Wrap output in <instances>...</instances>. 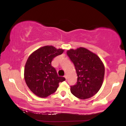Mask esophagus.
Here are the masks:
<instances>
[{
  "label": "esophagus",
  "instance_id": "esophagus-1",
  "mask_svg": "<svg viewBox=\"0 0 126 126\" xmlns=\"http://www.w3.org/2000/svg\"><path fill=\"white\" fill-rule=\"evenodd\" d=\"M64 77L65 78H66V79H67V75H65Z\"/></svg>",
  "mask_w": 126,
  "mask_h": 126
}]
</instances>
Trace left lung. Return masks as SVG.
Wrapping results in <instances>:
<instances>
[{"label": "left lung", "mask_w": 126, "mask_h": 126, "mask_svg": "<svg viewBox=\"0 0 126 126\" xmlns=\"http://www.w3.org/2000/svg\"><path fill=\"white\" fill-rule=\"evenodd\" d=\"M67 54L73 62L77 73V82L70 91L79 99H85L96 94L103 82L105 68L99 57L86 48L70 49Z\"/></svg>", "instance_id": "obj_1"}]
</instances>
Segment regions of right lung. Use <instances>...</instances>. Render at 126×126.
Listing matches in <instances>:
<instances>
[{
	"label": "right lung",
	"mask_w": 126,
	"mask_h": 126,
	"mask_svg": "<svg viewBox=\"0 0 126 126\" xmlns=\"http://www.w3.org/2000/svg\"><path fill=\"white\" fill-rule=\"evenodd\" d=\"M64 50L51 46L38 48L30 55L25 64L24 78L27 86L34 94L45 98L57 90L59 82L66 80L59 76L51 62Z\"/></svg>",
	"instance_id": "obj_1"
}]
</instances>
